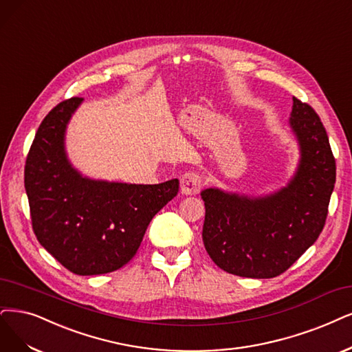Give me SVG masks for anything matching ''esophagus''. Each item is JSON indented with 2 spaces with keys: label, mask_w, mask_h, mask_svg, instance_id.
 <instances>
[{
  "label": "esophagus",
  "mask_w": 352,
  "mask_h": 352,
  "mask_svg": "<svg viewBox=\"0 0 352 352\" xmlns=\"http://www.w3.org/2000/svg\"><path fill=\"white\" fill-rule=\"evenodd\" d=\"M179 187H181V192L187 194V196L199 194L203 187V178L197 173L188 171L183 177H181Z\"/></svg>",
  "instance_id": "34e87169"
}]
</instances>
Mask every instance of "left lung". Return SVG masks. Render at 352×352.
I'll return each mask as SVG.
<instances>
[{
    "label": "left lung",
    "mask_w": 352,
    "mask_h": 352,
    "mask_svg": "<svg viewBox=\"0 0 352 352\" xmlns=\"http://www.w3.org/2000/svg\"><path fill=\"white\" fill-rule=\"evenodd\" d=\"M289 124L300 160L287 186L259 197L220 188L201 191L206 251L229 274L280 276L316 242L324 226L336 177L327 130L316 111L296 97Z\"/></svg>",
    "instance_id": "8db88e82"
}]
</instances>
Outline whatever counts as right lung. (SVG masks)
Returning <instances> with one entry per match:
<instances>
[{
  "instance_id": "add662e5",
  "label": "right lung",
  "mask_w": 352,
  "mask_h": 352,
  "mask_svg": "<svg viewBox=\"0 0 352 352\" xmlns=\"http://www.w3.org/2000/svg\"><path fill=\"white\" fill-rule=\"evenodd\" d=\"M84 98L59 102L38 126L24 166L33 232L78 276L122 268L139 250L152 217L178 192V179L126 184L84 177L69 162L65 133Z\"/></svg>"
}]
</instances>
